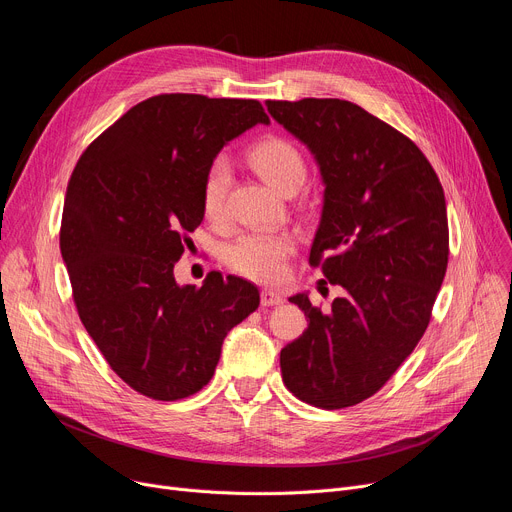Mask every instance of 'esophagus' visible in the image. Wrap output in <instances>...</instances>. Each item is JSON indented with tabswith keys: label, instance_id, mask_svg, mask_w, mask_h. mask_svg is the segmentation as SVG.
I'll return each mask as SVG.
<instances>
[{
	"label": "esophagus",
	"instance_id": "34e87169",
	"mask_svg": "<svg viewBox=\"0 0 512 512\" xmlns=\"http://www.w3.org/2000/svg\"><path fill=\"white\" fill-rule=\"evenodd\" d=\"M282 303H284L282 294H278V292H274V290H270V288L261 290V305H265V307H274V305H282Z\"/></svg>",
	"mask_w": 512,
	"mask_h": 512
}]
</instances>
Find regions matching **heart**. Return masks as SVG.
<instances>
[{"label":"heart","instance_id":"heart-1","mask_svg":"<svg viewBox=\"0 0 512 512\" xmlns=\"http://www.w3.org/2000/svg\"><path fill=\"white\" fill-rule=\"evenodd\" d=\"M251 164L282 195L303 186L307 166L301 151L284 139H267L253 147ZM232 182L226 155L215 157L203 178V209L209 218H222ZM294 251L290 232H247L232 240L224 259L236 274L257 282H278L286 274V257Z\"/></svg>","mask_w":512,"mask_h":512}]
</instances>
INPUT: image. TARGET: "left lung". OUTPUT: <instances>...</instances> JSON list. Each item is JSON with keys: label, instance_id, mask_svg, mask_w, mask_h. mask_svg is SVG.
I'll list each match as a JSON object with an SVG mask.
<instances>
[{"label": "left lung", "instance_id": "8db88e82", "mask_svg": "<svg viewBox=\"0 0 512 512\" xmlns=\"http://www.w3.org/2000/svg\"><path fill=\"white\" fill-rule=\"evenodd\" d=\"M315 157L324 205L309 263L344 288L280 353L286 388L319 409L373 396L421 340L448 265L442 184L405 134L344 99L265 101Z\"/></svg>", "mask_w": 512, "mask_h": 512}]
</instances>
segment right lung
Wrapping results in <instances>:
<instances>
[{
  "label": "right lung",
  "mask_w": 512,
  "mask_h": 512,
  "mask_svg": "<svg viewBox=\"0 0 512 512\" xmlns=\"http://www.w3.org/2000/svg\"><path fill=\"white\" fill-rule=\"evenodd\" d=\"M270 118L255 99H145L87 147L66 188L60 251L85 330L132 388L199 392L226 334L259 307L251 282L211 272L180 286L174 263L203 222V178L224 145Z\"/></svg>",
  "instance_id": "1"
}]
</instances>
